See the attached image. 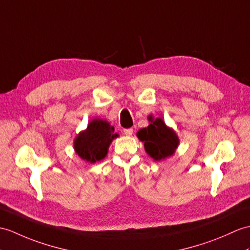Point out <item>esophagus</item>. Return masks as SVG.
<instances>
[{"mask_svg": "<svg viewBox=\"0 0 250 250\" xmlns=\"http://www.w3.org/2000/svg\"><path fill=\"white\" fill-rule=\"evenodd\" d=\"M124 133H125V135H126V136H131L132 135V133H133V129H125L124 130Z\"/></svg>", "mask_w": 250, "mask_h": 250, "instance_id": "esophagus-1", "label": "esophagus"}]
</instances>
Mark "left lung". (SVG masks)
<instances>
[{
	"mask_svg": "<svg viewBox=\"0 0 250 250\" xmlns=\"http://www.w3.org/2000/svg\"><path fill=\"white\" fill-rule=\"evenodd\" d=\"M150 125L139 130L136 135L144 143L145 151L154 161L165 160L173 155L180 144L178 134L162 118L148 116Z\"/></svg>",
	"mask_w": 250,
	"mask_h": 250,
	"instance_id": "8db88e82",
	"label": "left lung"
}]
</instances>
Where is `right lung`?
<instances>
[{
    "mask_svg": "<svg viewBox=\"0 0 250 250\" xmlns=\"http://www.w3.org/2000/svg\"><path fill=\"white\" fill-rule=\"evenodd\" d=\"M114 126L108 121L100 118L92 119L85 130L75 136L73 142L74 151L87 163L95 164L107 155L109 145L118 137Z\"/></svg>",
    "mask_w": 250,
    "mask_h": 250,
    "instance_id": "obj_1",
    "label": "right lung"
}]
</instances>
